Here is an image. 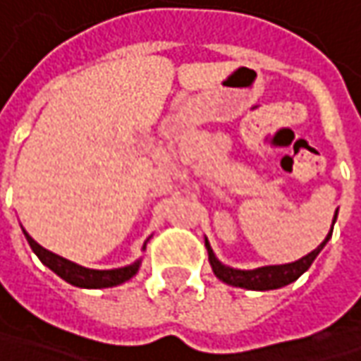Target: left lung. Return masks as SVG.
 <instances>
[{
    "label": "left lung",
    "instance_id": "1",
    "mask_svg": "<svg viewBox=\"0 0 361 361\" xmlns=\"http://www.w3.org/2000/svg\"><path fill=\"white\" fill-rule=\"evenodd\" d=\"M338 213V211H336ZM334 223H336V216H334ZM331 231L334 225L329 229V235L326 237V241L322 243L317 249H313L312 253H307L305 257H301L293 263H285V265H267V267H257V269H233L223 265L213 253L209 241L204 239V247L209 251V263L215 271V275L223 281V283L233 285V287H243V289H255V291H267V289H279L285 285L293 283L295 279H299L305 271L312 267L313 259L319 255V251L326 247V243L331 237Z\"/></svg>",
    "mask_w": 361,
    "mask_h": 361
}]
</instances>
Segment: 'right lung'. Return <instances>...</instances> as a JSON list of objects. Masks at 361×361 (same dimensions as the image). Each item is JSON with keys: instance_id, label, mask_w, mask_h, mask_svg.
<instances>
[{"instance_id": "obj_1", "label": "right lung", "mask_w": 361, "mask_h": 361, "mask_svg": "<svg viewBox=\"0 0 361 361\" xmlns=\"http://www.w3.org/2000/svg\"><path fill=\"white\" fill-rule=\"evenodd\" d=\"M25 239L30 243L32 251L35 255L39 257V261L54 271L58 277H62L63 281H68L70 285H76V287H86V289H102V287H114V285L124 283L128 281L130 277H134L138 269H140V259L134 261L132 265L126 267H120V269H88V267H82L76 265L63 257L51 253L48 249H44L42 245L37 243L23 231ZM146 247V243H145Z\"/></svg>"}]
</instances>
